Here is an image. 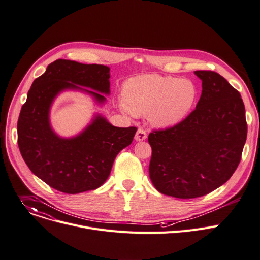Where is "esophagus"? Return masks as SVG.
Listing matches in <instances>:
<instances>
[{"label": "esophagus", "instance_id": "34e87169", "mask_svg": "<svg viewBox=\"0 0 260 260\" xmlns=\"http://www.w3.org/2000/svg\"><path fill=\"white\" fill-rule=\"evenodd\" d=\"M146 138H147V134L143 128H139L137 131L136 136H135V139L137 141H143L146 139Z\"/></svg>", "mask_w": 260, "mask_h": 260}]
</instances>
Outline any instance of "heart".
I'll return each mask as SVG.
<instances>
[{
    "instance_id": "1",
    "label": "heart",
    "mask_w": 260,
    "mask_h": 260,
    "mask_svg": "<svg viewBox=\"0 0 260 260\" xmlns=\"http://www.w3.org/2000/svg\"><path fill=\"white\" fill-rule=\"evenodd\" d=\"M197 99L194 83L159 74L141 75L123 84V102L120 108L135 116L150 114L157 126L178 123L191 110Z\"/></svg>"
}]
</instances>
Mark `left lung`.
<instances>
[{"label": "left lung", "instance_id": "8db88e82", "mask_svg": "<svg viewBox=\"0 0 260 260\" xmlns=\"http://www.w3.org/2000/svg\"><path fill=\"white\" fill-rule=\"evenodd\" d=\"M203 91L181 122L148 135L149 177L159 192L178 199L210 193L234 174L247 140L244 101L214 71H194Z\"/></svg>", "mask_w": 260, "mask_h": 260}]
</instances>
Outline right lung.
I'll return each mask as SVG.
<instances>
[{
	"label": "right lung",
	"instance_id": "1",
	"mask_svg": "<svg viewBox=\"0 0 260 260\" xmlns=\"http://www.w3.org/2000/svg\"><path fill=\"white\" fill-rule=\"evenodd\" d=\"M110 68L57 59L33 81L17 121V144L34 175L60 192L76 194L100 187L109 178L117 154L128 146L137 127H116L100 116L79 136L61 139L50 127L49 110L64 89L84 90L99 102L110 93ZM78 85L76 86V84Z\"/></svg>",
	"mask_w": 260,
	"mask_h": 260
}]
</instances>
